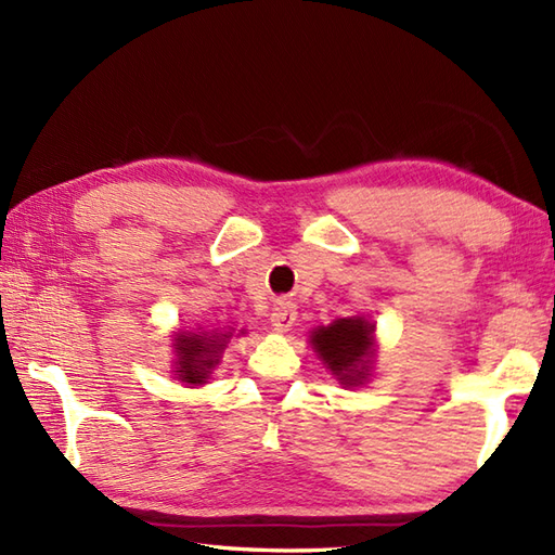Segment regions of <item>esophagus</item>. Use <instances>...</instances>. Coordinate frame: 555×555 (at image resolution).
<instances>
[{
  "instance_id": "esophagus-1",
  "label": "esophagus",
  "mask_w": 555,
  "mask_h": 555,
  "mask_svg": "<svg viewBox=\"0 0 555 555\" xmlns=\"http://www.w3.org/2000/svg\"><path fill=\"white\" fill-rule=\"evenodd\" d=\"M296 305L291 300H281L274 310H271V326H274V332H288V328L296 324Z\"/></svg>"
}]
</instances>
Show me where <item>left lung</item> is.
Listing matches in <instances>:
<instances>
[{"label": "left lung", "mask_w": 555, "mask_h": 555, "mask_svg": "<svg viewBox=\"0 0 555 555\" xmlns=\"http://www.w3.org/2000/svg\"><path fill=\"white\" fill-rule=\"evenodd\" d=\"M312 346L320 352L340 384L356 386L364 379L367 367L372 326L362 317L352 320H338L332 326H322L312 334Z\"/></svg>", "instance_id": "1"}]
</instances>
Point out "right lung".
I'll return each mask as SVG.
<instances>
[{"label": "right lung", "mask_w": 555, "mask_h": 555, "mask_svg": "<svg viewBox=\"0 0 555 555\" xmlns=\"http://www.w3.org/2000/svg\"><path fill=\"white\" fill-rule=\"evenodd\" d=\"M227 334L221 336H179V372L181 382L199 384L207 379L209 370L217 364V352L227 344Z\"/></svg>", "instance_id": "right-lung-1"}]
</instances>
